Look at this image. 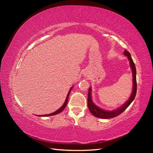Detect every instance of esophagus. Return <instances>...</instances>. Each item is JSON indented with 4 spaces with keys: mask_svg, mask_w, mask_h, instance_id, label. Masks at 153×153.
I'll use <instances>...</instances> for the list:
<instances>
[{
    "mask_svg": "<svg viewBox=\"0 0 153 153\" xmlns=\"http://www.w3.org/2000/svg\"><path fill=\"white\" fill-rule=\"evenodd\" d=\"M84 76H88V75H87V74H85V75H84Z\"/></svg>",
    "mask_w": 153,
    "mask_h": 153,
    "instance_id": "obj_1",
    "label": "esophagus"
}]
</instances>
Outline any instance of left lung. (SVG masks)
<instances>
[{"label": "left lung", "mask_w": 153, "mask_h": 153, "mask_svg": "<svg viewBox=\"0 0 153 153\" xmlns=\"http://www.w3.org/2000/svg\"><path fill=\"white\" fill-rule=\"evenodd\" d=\"M125 56L128 57V59L129 61V66H130L131 71H132V76H133V87H132V92L131 94L129 96L128 100L125 102L123 105L119 106L117 108L114 109L112 110H104L97 106L92 100V89L91 87L89 88V92H88V98H87V105L88 108L90 111V112L94 115V116L104 119H108L114 118L118 116L119 115L123 113L124 111L126 110L129 105H130L132 101L135 98L137 93V80H136V68L134 64L133 59L131 58V54L129 53L128 51L124 50L123 53Z\"/></svg>", "instance_id": "8db88e82"}]
</instances>
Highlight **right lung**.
<instances>
[{"mask_svg": "<svg viewBox=\"0 0 153 153\" xmlns=\"http://www.w3.org/2000/svg\"><path fill=\"white\" fill-rule=\"evenodd\" d=\"M73 88V86H72V87L70 88V89H69V92H68V94H67L66 100H65V101H64V104L62 105V106H61V108H59L58 110H57L56 111H55V112H53V113H51V114H47V115H38V116H39V117H47V116H51V115H57V114H60L61 112H62V111L64 110V109L65 108V107H66L67 104H68V101L69 95V94H70L71 91L72 90Z\"/></svg>", "mask_w": 153, "mask_h": 153, "instance_id": "right-lung-1", "label": "right lung"}]
</instances>
